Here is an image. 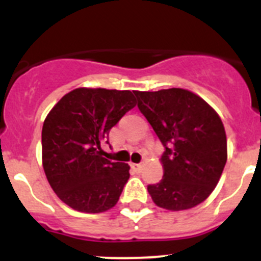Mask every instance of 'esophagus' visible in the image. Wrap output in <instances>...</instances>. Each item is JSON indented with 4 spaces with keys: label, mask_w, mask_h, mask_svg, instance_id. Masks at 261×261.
Here are the masks:
<instances>
[{
    "label": "esophagus",
    "mask_w": 261,
    "mask_h": 261,
    "mask_svg": "<svg viewBox=\"0 0 261 261\" xmlns=\"http://www.w3.org/2000/svg\"><path fill=\"white\" fill-rule=\"evenodd\" d=\"M131 168H133L135 171H140V170H142V164L131 163Z\"/></svg>",
    "instance_id": "1"
}]
</instances>
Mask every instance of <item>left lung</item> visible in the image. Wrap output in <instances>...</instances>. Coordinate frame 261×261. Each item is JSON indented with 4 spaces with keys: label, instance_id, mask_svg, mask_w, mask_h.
Masks as SVG:
<instances>
[{
    "label": "left lung",
    "instance_id": "left-lung-1",
    "mask_svg": "<svg viewBox=\"0 0 261 261\" xmlns=\"http://www.w3.org/2000/svg\"><path fill=\"white\" fill-rule=\"evenodd\" d=\"M138 108L165 147L164 178L148 185L156 205L190 210L217 186L227 159L226 134L215 109L182 88L135 92Z\"/></svg>",
    "mask_w": 261,
    "mask_h": 261
}]
</instances>
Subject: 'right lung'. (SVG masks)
Wrapping results in <instances>:
<instances>
[{
    "instance_id": "right-lung-1",
    "label": "right lung",
    "mask_w": 261,
    "mask_h": 261,
    "mask_svg": "<svg viewBox=\"0 0 261 261\" xmlns=\"http://www.w3.org/2000/svg\"><path fill=\"white\" fill-rule=\"evenodd\" d=\"M135 92L76 88L49 112L43 125V166L58 198L72 210L113 208L130 178V166L105 159L110 128L136 105Z\"/></svg>"
}]
</instances>
